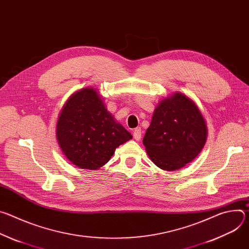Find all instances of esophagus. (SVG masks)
I'll return each mask as SVG.
<instances>
[{
	"mask_svg": "<svg viewBox=\"0 0 249 249\" xmlns=\"http://www.w3.org/2000/svg\"><path fill=\"white\" fill-rule=\"evenodd\" d=\"M133 137L136 141H139L142 137V130L141 128H136L134 131H133Z\"/></svg>",
	"mask_w": 249,
	"mask_h": 249,
	"instance_id": "1",
	"label": "esophagus"
}]
</instances>
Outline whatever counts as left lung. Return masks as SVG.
<instances>
[{
    "label": "left lung",
    "instance_id": "1",
    "mask_svg": "<svg viewBox=\"0 0 249 249\" xmlns=\"http://www.w3.org/2000/svg\"><path fill=\"white\" fill-rule=\"evenodd\" d=\"M207 135L198 106L188 96L175 92L158 104L143 144L157 166L171 171L183 167L200 154Z\"/></svg>",
    "mask_w": 249,
    "mask_h": 249
}]
</instances>
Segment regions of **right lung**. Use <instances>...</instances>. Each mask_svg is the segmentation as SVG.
Wrapping results in <instances>:
<instances>
[{
	"label": "right lung",
	"instance_id": "1",
	"mask_svg": "<svg viewBox=\"0 0 249 249\" xmlns=\"http://www.w3.org/2000/svg\"><path fill=\"white\" fill-rule=\"evenodd\" d=\"M56 137L71 162L90 170L104 165L117 147L132 139L91 88L75 92L67 100L58 118Z\"/></svg>",
	"mask_w": 249,
	"mask_h": 249
}]
</instances>
